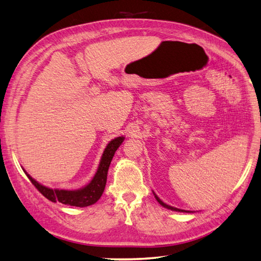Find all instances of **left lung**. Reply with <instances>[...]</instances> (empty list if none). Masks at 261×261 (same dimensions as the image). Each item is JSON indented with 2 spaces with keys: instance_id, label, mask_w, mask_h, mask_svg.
I'll list each match as a JSON object with an SVG mask.
<instances>
[{
  "instance_id": "left-lung-1",
  "label": "left lung",
  "mask_w": 261,
  "mask_h": 261,
  "mask_svg": "<svg viewBox=\"0 0 261 261\" xmlns=\"http://www.w3.org/2000/svg\"><path fill=\"white\" fill-rule=\"evenodd\" d=\"M154 197H155V199H156V201H158L162 207H165V208H167V209H170V210H173V211H180V213H189V211H186V210H181V209H178V208H174V207H171V205H168V204H166L165 202H162L161 200L156 197L155 195H154Z\"/></svg>"
}]
</instances>
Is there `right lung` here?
Masks as SVG:
<instances>
[{"label":"right lung","instance_id":"obj_1","mask_svg":"<svg viewBox=\"0 0 261 261\" xmlns=\"http://www.w3.org/2000/svg\"><path fill=\"white\" fill-rule=\"evenodd\" d=\"M123 137H118L113 139L111 142H109L105 152L102 154V158L99 165V169L93 177L92 181L82 189L79 190H59V189H50L44 186L40 185L39 182L31 177L28 175V178L31 181L32 185L38 189L42 195L52 202H61L68 205H75V207H88L95 203L105 191L106 184H107V175L109 167H110L111 160L116 153L117 149L120 147V144L123 142Z\"/></svg>","mask_w":261,"mask_h":261}]
</instances>
